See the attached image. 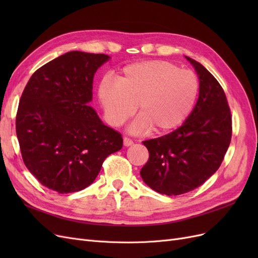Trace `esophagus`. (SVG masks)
<instances>
[{
    "mask_svg": "<svg viewBox=\"0 0 258 258\" xmlns=\"http://www.w3.org/2000/svg\"><path fill=\"white\" fill-rule=\"evenodd\" d=\"M132 144H134V141H132L130 138H128V137H124L123 138V145L124 146H130Z\"/></svg>",
    "mask_w": 258,
    "mask_h": 258,
    "instance_id": "1",
    "label": "esophagus"
}]
</instances>
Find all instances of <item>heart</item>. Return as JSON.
I'll list each match as a JSON object with an SVG mask.
<instances>
[{
	"label": "heart",
	"instance_id": "b5f03b06",
	"mask_svg": "<svg viewBox=\"0 0 258 258\" xmlns=\"http://www.w3.org/2000/svg\"><path fill=\"white\" fill-rule=\"evenodd\" d=\"M199 93L197 74L166 60H146L122 69L116 81L104 79L99 98L106 118L119 126L136 112L140 118L131 130L165 134L188 117Z\"/></svg>",
	"mask_w": 258,
	"mask_h": 258
}]
</instances>
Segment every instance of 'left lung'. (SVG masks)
Instances as JSON below:
<instances>
[{
  "instance_id": "1",
  "label": "left lung",
  "mask_w": 258,
  "mask_h": 258,
  "mask_svg": "<svg viewBox=\"0 0 258 258\" xmlns=\"http://www.w3.org/2000/svg\"><path fill=\"white\" fill-rule=\"evenodd\" d=\"M199 77V98L181 127L143 141L150 153L141 169L155 191L176 196L188 192L213 175L231 141V114L222 86L196 60L186 57Z\"/></svg>"
}]
</instances>
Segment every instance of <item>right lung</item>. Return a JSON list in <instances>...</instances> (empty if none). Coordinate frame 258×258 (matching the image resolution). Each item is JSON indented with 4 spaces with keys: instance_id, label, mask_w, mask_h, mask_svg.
<instances>
[{
    "instance_id": "obj_1",
    "label": "right lung",
    "mask_w": 258,
    "mask_h": 258,
    "mask_svg": "<svg viewBox=\"0 0 258 258\" xmlns=\"http://www.w3.org/2000/svg\"><path fill=\"white\" fill-rule=\"evenodd\" d=\"M110 57L70 51L33 73L19 101L16 134L26 167L59 194L92 184L108 155L122 147L88 103L97 70Z\"/></svg>"
}]
</instances>
